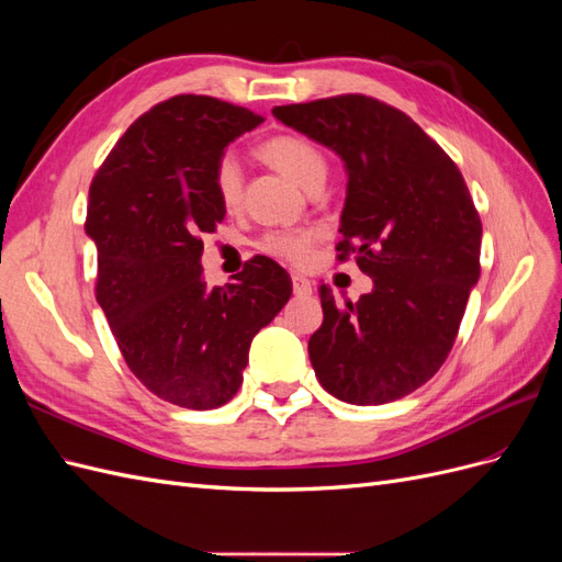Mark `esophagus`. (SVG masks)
<instances>
[{
    "mask_svg": "<svg viewBox=\"0 0 562 562\" xmlns=\"http://www.w3.org/2000/svg\"><path fill=\"white\" fill-rule=\"evenodd\" d=\"M293 293H295L297 297L312 295V281L304 279L302 274H293Z\"/></svg>",
    "mask_w": 562,
    "mask_h": 562,
    "instance_id": "1",
    "label": "esophagus"
}]
</instances>
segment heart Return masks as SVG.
<instances>
[{
    "mask_svg": "<svg viewBox=\"0 0 562 562\" xmlns=\"http://www.w3.org/2000/svg\"><path fill=\"white\" fill-rule=\"evenodd\" d=\"M260 151L271 166H277L285 178H291L302 190H307L316 180H326L328 176V161L323 157V151L314 143L297 138V135H277V138L267 140ZM213 187L225 209H234L239 203L244 171L234 151H225L217 159ZM314 236L316 234L312 229H277L262 236L260 248L285 262L307 265L312 258Z\"/></svg>",
    "mask_w": 562,
    "mask_h": 562,
    "instance_id": "heart-1",
    "label": "heart"
}]
</instances>
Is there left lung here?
<instances>
[{
	"label": "left lung",
	"mask_w": 562,
	"mask_h": 562,
	"mask_svg": "<svg viewBox=\"0 0 562 562\" xmlns=\"http://www.w3.org/2000/svg\"><path fill=\"white\" fill-rule=\"evenodd\" d=\"M271 114L342 159L339 260L356 252L372 279V291L345 307L321 285L323 323L310 337L321 386L353 405L413 394L448 359L481 277L483 225L462 173L411 116L375 98Z\"/></svg>",
	"instance_id": "left-lung-1"
}]
</instances>
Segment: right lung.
I'll return each mask as SVG.
<instances>
[{"label":"right lung","instance_id":"add662e5","mask_svg":"<svg viewBox=\"0 0 562 562\" xmlns=\"http://www.w3.org/2000/svg\"><path fill=\"white\" fill-rule=\"evenodd\" d=\"M262 116L209 95H176L122 135L89 190L95 300L131 372L190 411L225 405L244 382L252 337L291 300L293 281L258 255L234 283L203 279V234L225 220L213 171Z\"/></svg>","mask_w":562,"mask_h":562}]
</instances>
